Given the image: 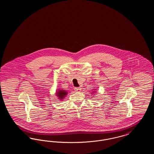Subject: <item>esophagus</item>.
<instances>
[{
    "label": "esophagus",
    "mask_w": 154,
    "mask_h": 154,
    "mask_svg": "<svg viewBox=\"0 0 154 154\" xmlns=\"http://www.w3.org/2000/svg\"><path fill=\"white\" fill-rule=\"evenodd\" d=\"M74 90L76 91V92H80L81 90V88L80 87H75L74 88Z\"/></svg>",
    "instance_id": "esophagus-1"
}]
</instances>
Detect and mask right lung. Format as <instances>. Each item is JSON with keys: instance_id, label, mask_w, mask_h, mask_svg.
<instances>
[{"instance_id": "right-lung-1", "label": "right lung", "mask_w": 154, "mask_h": 154, "mask_svg": "<svg viewBox=\"0 0 154 154\" xmlns=\"http://www.w3.org/2000/svg\"><path fill=\"white\" fill-rule=\"evenodd\" d=\"M67 93V92L64 90H59V91H58L57 93V95L58 96L59 98L60 99H62L66 96Z\"/></svg>"}]
</instances>
